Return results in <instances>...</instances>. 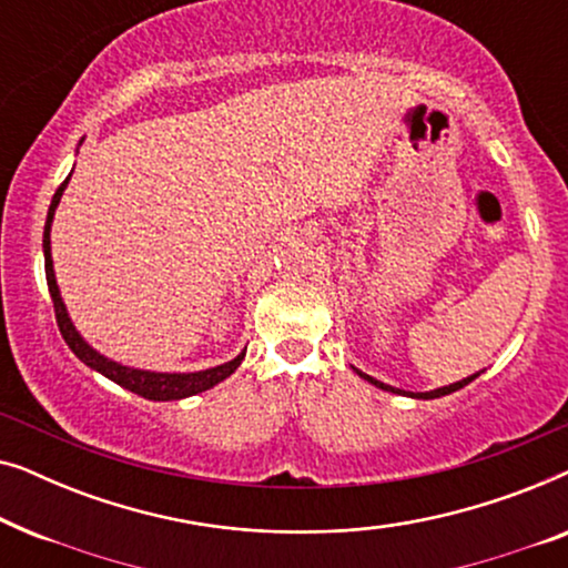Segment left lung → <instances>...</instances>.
I'll list each match as a JSON object with an SVG mask.
<instances>
[{
  "mask_svg": "<svg viewBox=\"0 0 568 568\" xmlns=\"http://www.w3.org/2000/svg\"><path fill=\"white\" fill-rule=\"evenodd\" d=\"M356 375L359 377H364L367 379V383H372L375 387H379V390H387V393H398V395H408V398H418V400H432V398H442V395H449V393H455V390H460V387H465L468 383H473V379H476L478 375H470V377H465V379H460V383H453V385H445V387H437V390H429V393H406V390H398V387H393V385H385V383H379V379H375V377H369V375H364V372H359V369H354Z\"/></svg>",
  "mask_w": 568,
  "mask_h": 568,
  "instance_id": "obj_1",
  "label": "left lung"
}]
</instances>
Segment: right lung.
Masks as SVG:
<instances>
[{
  "mask_svg": "<svg viewBox=\"0 0 568 568\" xmlns=\"http://www.w3.org/2000/svg\"><path fill=\"white\" fill-rule=\"evenodd\" d=\"M69 178H72V173L67 175V181L59 185L57 193H53V199H51L49 216H45V227H43V258H45V282H49V292L53 300V313H57L59 331H61V336H64L67 346L77 354V359L88 364L90 369L100 372V375H105L108 379H113L115 385H121L131 393L142 395V398H146V400H181V398H189V395L204 393V390H209V387H214L216 383H222V379H227L232 372L240 367V362L245 359V352H240L232 362H224V364H220V367H212V369L150 372V369L123 367V364L108 359V356L95 352V348H92L88 341L77 333V328L72 325V317H69V313H67L64 300H61V294H59L57 276H53V258H51V222H53V212H57L61 193H64Z\"/></svg>",
  "mask_w": 568,
  "mask_h": 568,
  "instance_id": "add662e5",
  "label": "right lung"
}]
</instances>
